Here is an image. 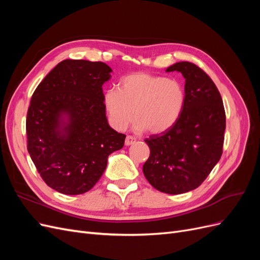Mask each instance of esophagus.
<instances>
[{"label": "esophagus", "instance_id": "obj_1", "mask_svg": "<svg viewBox=\"0 0 260 260\" xmlns=\"http://www.w3.org/2000/svg\"><path fill=\"white\" fill-rule=\"evenodd\" d=\"M136 141H137V139H136L135 137H132V136H127V137H125L124 144L127 145V146H129V145H132L133 143H135Z\"/></svg>", "mask_w": 260, "mask_h": 260}]
</instances>
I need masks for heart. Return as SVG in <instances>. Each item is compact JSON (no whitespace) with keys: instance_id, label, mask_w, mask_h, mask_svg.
<instances>
[{"instance_id":"heart-1","label":"heart","mask_w":260,"mask_h":260,"mask_svg":"<svg viewBox=\"0 0 260 260\" xmlns=\"http://www.w3.org/2000/svg\"><path fill=\"white\" fill-rule=\"evenodd\" d=\"M108 121L117 130H124L136 119L137 130L161 133L176 123L185 102L182 84L169 78L137 73L123 77L119 90L104 92Z\"/></svg>"}]
</instances>
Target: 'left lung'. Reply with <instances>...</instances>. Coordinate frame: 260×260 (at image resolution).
<instances>
[{
    "mask_svg": "<svg viewBox=\"0 0 260 260\" xmlns=\"http://www.w3.org/2000/svg\"><path fill=\"white\" fill-rule=\"evenodd\" d=\"M170 72L184 77V106L171 128L145 139L151 153L143 174L156 190L182 194L199 187L221 157L225 112L216 84L199 66L179 61Z\"/></svg>",
    "mask_w": 260,
    "mask_h": 260,
    "instance_id": "obj_1",
    "label": "left lung"
}]
</instances>
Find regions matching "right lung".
I'll return each mask as SVG.
<instances>
[{
    "instance_id": "right-lung-1",
    "label": "right lung",
    "mask_w": 260,
    "mask_h": 260,
    "mask_svg": "<svg viewBox=\"0 0 260 260\" xmlns=\"http://www.w3.org/2000/svg\"><path fill=\"white\" fill-rule=\"evenodd\" d=\"M105 62L65 59L37 86L26 119L27 148L44 182L62 194L88 192L125 136L109 127L103 85Z\"/></svg>"
}]
</instances>
